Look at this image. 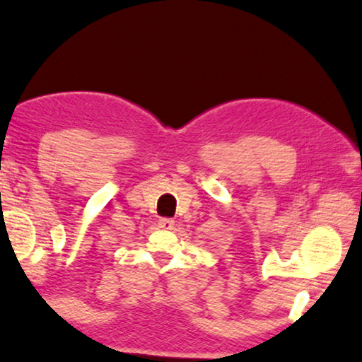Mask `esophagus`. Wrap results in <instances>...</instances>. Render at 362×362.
<instances>
[{
    "label": "esophagus",
    "instance_id": "obj_1",
    "mask_svg": "<svg viewBox=\"0 0 362 362\" xmlns=\"http://www.w3.org/2000/svg\"><path fill=\"white\" fill-rule=\"evenodd\" d=\"M173 226H175L173 219H170V218L158 219V227H160V229H163V230H171V229H173Z\"/></svg>",
    "mask_w": 362,
    "mask_h": 362
}]
</instances>
